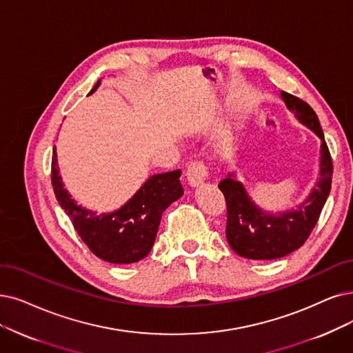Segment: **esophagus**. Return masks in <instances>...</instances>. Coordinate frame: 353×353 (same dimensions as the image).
Listing matches in <instances>:
<instances>
[{
  "label": "esophagus",
  "mask_w": 353,
  "mask_h": 353,
  "mask_svg": "<svg viewBox=\"0 0 353 353\" xmlns=\"http://www.w3.org/2000/svg\"><path fill=\"white\" fill-rule=\"evenodd\" d=\"M187 182L191 188H199L207 176V169L201 162H194L187 168Z\"/></svg>",
  "instance_id": "esophagus-1"
}]
</instances>
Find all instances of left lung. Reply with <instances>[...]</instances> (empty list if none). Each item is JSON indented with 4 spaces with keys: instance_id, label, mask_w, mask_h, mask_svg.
Segmentation results:
<instances>
[{
    "instance_id": "8db88e82",
    "label": "left lung",
    "mask_w": 353,
    "mask_h": 353,
    "mask_svg": "<svg viewBox=\"0 0 353 353\" xmlns=\"http://www.w3.org/2000/svg\"><path fill=\"white\" fill-rule=\"evenodd\" d=\"M281 98L297 121L320 139L319 178L303 203L283 211L259 207L236 172H229L220 182L219 188L228 204L225 237L237 255L253 261L279 259L301 248L314 229L332 188L333 165L317 114L297 97L281 91Z\"/></svg>"
}]
</instances>
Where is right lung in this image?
Instances as JSON below:
<instances>
[{
  "label": "right lung",
  "mask_w": 353,
  "mask_h": 353,
  "mask_svg": "<svg viewBox=\"0 0 353 353\" xmlns=\"http://www.w3.org/2000/svg\"><path fill=\"white\" fill-rule=\"evenodd\" d=\"M100 85L101 79H98L88 95ZM179 176V169L154 174L120 208L110 213H98L78 204L65 188L59 174L58 153L56 148L53 149L52 185L56 200L72 220L82 242L95 256L110 263H133L149 255L162 213L184 194Z\"/></svg>",
  "instance_id": "add662e5"
}]
</instances>
